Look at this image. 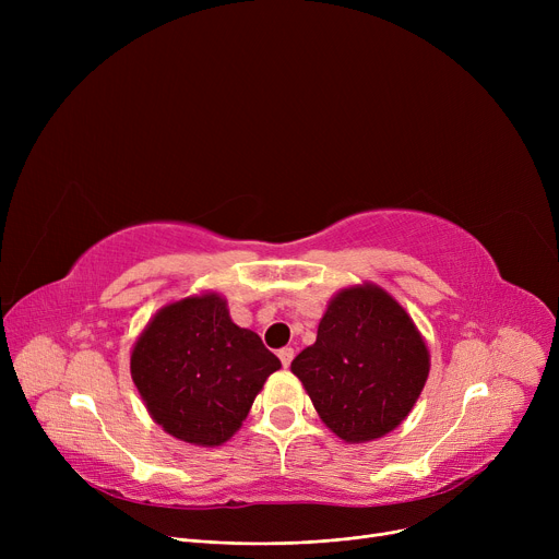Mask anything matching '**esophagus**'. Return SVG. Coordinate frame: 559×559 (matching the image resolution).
Wrapping results in <instances>:
<instances>
[{
    "label": "esophagus",
    "instance_id": "obj_1",
    "mask_svg": "<svg viewBox=\"0 0 559 559\" xmlns=\"http://www.w3.org/2000/svg\"><path fill=\"white\" fill-rule=\"evenodd\" d=\"M278 358H281V365L287 369L292 365V358H295V348H289V346L281 348L278 350Z\"/></svg>",
    "mask_w": 559,
    "mask_h": 559
}]
</instances>
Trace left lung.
Instances as JSON below:
<instances>
[{"label":"left lung","instance_id":"left-lung-1","mask_svg":"<svg viewBox=\"0 0 559 559\" xmlns=\"http://www.w3.org/2000/svg\"><path fill=\"white\" fill-rule=\"evenodd\" d=\"M430 369L409 314L376 285L342 289L317 329V342L292 360L312 405L344 442L394 430L417 403Z\"/></svg>","mask_w":559,"mask_h":559}]
</instances>
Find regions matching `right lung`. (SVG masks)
<instances>
[{
    "instance_id": "obj_1",
    "label": "right lung",
    "mask_w": 559,
    "mask_h": 559,
    "mask_svg": "<svg viewBox=\"0 0 559 559\" xmlns=\"http://www.w3.org/2000/svg\"><path fill=\"white\" fill-rule=\"evenodd\" d=\"M278 367L253 331L233 324L217 295L163 308L131 354L133 383L154 421L199 447L233 437Z\"/></svg>"
}]
</instances>
